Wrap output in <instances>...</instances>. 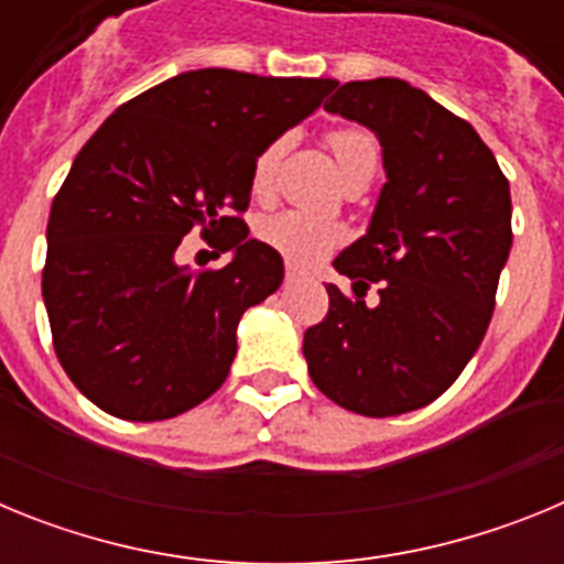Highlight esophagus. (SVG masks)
<instances>
[{"mask_svg": "<svg viewBox=\"0 0 564 564\" xmlns=\"http://www.w3.org/2000/svg\"><path fill=\"white\" fill-rule=\"evenodd\" d=\"M299 276H302V273H299L296 268H288V271H285V285H293V282H299Z\"/></svg>", "mask_w": 564, "mask_h": 564, "instance_id": "1", "label": "esophagus"}]
</instances>
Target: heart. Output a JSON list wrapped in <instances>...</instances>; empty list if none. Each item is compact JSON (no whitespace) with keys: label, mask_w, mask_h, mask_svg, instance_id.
<instances>
[{"label":"heart","mask_w":564,"mask_h":564,"mask_svg":"<svg viewBox=\"0 0 564 564\" xmlns=\"http://www.w3.org/2000/svg\"><path fill=\"white\" fill-rule=\"evenodd\" d=\"M333 154H336L338 172L344 183L358 177V174H376L378 161H381V147L370 129L361 127H341L327 134ZM288 149V138H276L257 154L251 169V192L265 200L276 186V172L282 163V154ZM257 237L273 248L276 253L299 268L316 265L318 259H325L336 246H341L344 228L338 223L316 217V214L296 212H273L257 223Z\"/></svg>","instance_id":"heart-1"}]
</instances>
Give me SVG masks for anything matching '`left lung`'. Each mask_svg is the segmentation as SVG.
<instances>
[{"label": "left lung", "mask_w": 564, "mask_h": 564, "mask_svg": "<svg viewBox=\"0 0 564 564\" xmlns=\"http://www.w3.org/2000/svg\"><path fill=\"white\" fill-rule=\"evenodd\" d=\"M383 147L370 231L333 259L352 293L307 327L313 383L367 417L421 410L449 390L495 313L511 251V192L475 127L401 78L347 82L325 104ZM379 285L378 306L362 296Z\"/></svg>", "instance_id": "obj_1"}]
</instances>
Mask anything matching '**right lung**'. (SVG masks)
Segmentation results:
<instances>
[{
	"label": "right lung",
	"instance_id": "1",
	"mask_svg": "<svg viewBox=\"0 0 564 564\" xmlns=\"http://www.w3.org/2000/svg\"><path fill=\"white\" fill-rule=\"evenodd\" d=\"M333 87L192 69L121 104L84 143L50 208L42 296L58 361L98 410L166 421L220 390L239 318L285 276L242 220L253 161ZM197 225L235 251L226 269L173 262Z\"/></svg>",
	"mask_w": 564,
	"mask_h": 564
}]
</instances>
